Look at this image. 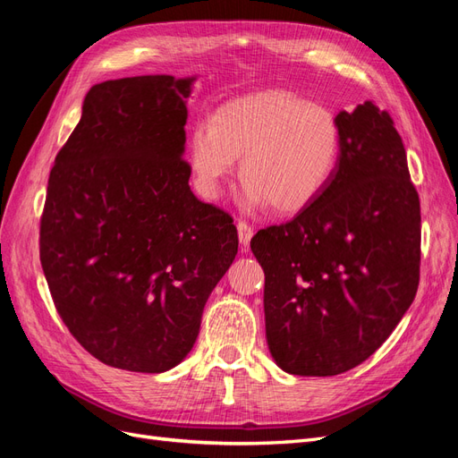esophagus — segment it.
Returning <instances> with one entry per match:
<instances>
[{
    "mask_svg": "<svg viewBox=\"0 0 458 458\" xmlns=\"http://www.w3.org/2000/svg\"><path fill=\"white\" fill-rule=\"evenodd\" d=\"M237 231H239V241H241L242 250L246 252V250H248V244H250V241H252V237H254V227L244 224V221H239Z\"/></svg>",
    "mask_w": 458,
    "mask_h": 458,
    "instance_id": "1",
    "label": "esophagus"
}]
</instances>
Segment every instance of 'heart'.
<instances>
[{
  "instance_id": "heart-1",
  "label": "heart",
  "mask_w": 458,
  "mask_h": 458,
  "mask_svg": "<svg viewBox=\"0 0 458 458\" xmlns=\"http://www.w3.org/2000/svg\"><path fill=\"white\" fill-rule=\"evenodd\" d=\"M342 148L332 110L283 89L248 93L221 105L189 135L191 168L208 199H219L241 156L242 206L296 214L330 183Z\"/></svg>"
}]
</instances>
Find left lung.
<instances>
[{
	"mask_svg": "<svg viewBox=\"0 0 458 458\" xmlns=\"http://www.w3.org/2000/svg\"><path fill=\"white\" fill-rule=\"evenodd\" d=\"M338 165L327 189L250 242L266 273L271 357L288 374L335 377L392 335L419 288L420 202L405 147L370 101L336 114Z\"/></svg>",
	"mask_w": 458,
	"mask_h": 458,
	"instance_id": "8db88e82",
	"label": "left lung"
}]
</instances>
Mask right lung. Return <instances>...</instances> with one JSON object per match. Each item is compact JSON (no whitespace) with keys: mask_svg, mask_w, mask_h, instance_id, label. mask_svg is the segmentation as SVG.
Wrapping results in <instances>:
<instances>
[{"mask_svg":"<svg viewBox=\"0 0 458 458\" xmlns=\"http://www.w3.org/2000/svg\"><path fill=\"white\" fill-rule=\"evenodd\" d=\"M195 81L150 74L93 86L49 174L41 267L68 330L110 367L182 363L239 250L231 216L189 187Z\"/></svg>","mask_w":458,"mask_h":458,"instance_id":"right-lung-1","label":"right lung"}]
</instances>
